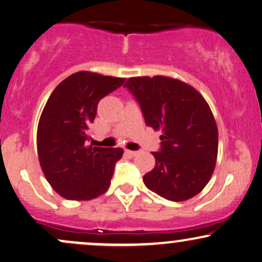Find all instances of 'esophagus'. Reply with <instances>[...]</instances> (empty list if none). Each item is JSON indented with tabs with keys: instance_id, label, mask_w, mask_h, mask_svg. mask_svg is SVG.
Here are the masks:
<instances>
[{
	"instance_id": "obj_1",
	"label": "esophagus",
	"mask_w": 262,
	"mask_h": 262,
	"mask_svg": "<svg viewBox=\"0 0 262 262\" xmlns=\"http://www.w3.org/2000/svg\"><path fill=\"white\" fill-rule=\"evenodd\" d=\"M139 151H137V150H126V154H128V155H131V156H136L138 154Z\"/></svg>"
}]
</instances>
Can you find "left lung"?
Instances as JSON below:
<instances>
[{
    "label": "left lung",
    "instance_id": "obj_1",
    "mask_svg": "<svg viewBox=\"0 0 262 262\" xmlns=\"http://www.w3.org/2000/svg\"><path fill=\"white\" fill-rule=\"evenodd\" d=\"M125 88L141 107L144 121L161 130L155 167L145 186L169 201L193 198L209 182L218 155V127L202 95L173 78H128Z\"/></svg>",
    "mask_w": 262,
    "mask_h": 262
}]
</instances>
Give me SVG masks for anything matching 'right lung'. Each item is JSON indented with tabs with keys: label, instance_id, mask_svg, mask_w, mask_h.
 Returning a JSON list of instances; mask_svg holds the SVG:
<instances>
[{
	"label": "right lung",
	"instance_id": "right-lung-1",
	"mask_svg": "<svg viewBox=\"0 0 262 262\" xmlns=\"http://www.w3.org/2000/svg\"><path fill=\"white\" fill-rule=\"evenodd\" d=\"M124 78L77 72L61 81L47 101L37 128V151L47 181L60 196L88 201L107 191L121 148L89 145L97 104Z\"/></svg>",
	"mask_w": 262,
	"mask_h": 262
}]
</instances>
